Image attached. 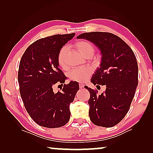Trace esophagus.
<instances>
[{"label": "esophagus", "instance_id": "34e87169", "mask_svg": "<svg viewBox=\"0 0 153 153\" xmlns=\"http://www.w3.org/2000/svg\"><path fill=\"white\" fill-rule=\"evenodd\" d=\"M83 87H84V84L83 83H79V88H83Z\"/></svg>", "mask_w": 153, "mask_h": 153}]
</instances>
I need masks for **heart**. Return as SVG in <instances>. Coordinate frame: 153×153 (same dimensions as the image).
<instances>
[{
    "label": "heart",
    "instance_id": "heart-1",
    "mask_svg": "<svg viewBox=\"0 0 153 153\" xmlns=\"http://www.w3.org/2000/svg\"><path fill=\"white\" fill-rule=\"evenodd\" d=\"M75 47L79 50V52L83 56L93 55L95 52V47L93 44L87 40H79L75 43ZM67 51V47H62L58 54V63L59 66L63 70H66L67 65L65 62V56ZM92 74V70L90 68H79L70 71L69 73V77L71 80L77 82H84L89 78Z\"/></svg>",
    "mask_w": 153,
    "mask_h": 153
}]
</instances>
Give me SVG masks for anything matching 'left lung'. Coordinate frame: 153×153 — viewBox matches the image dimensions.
I'll list each match as a JSON object with an SVG mask.
<instances>
[{"label": "left lung", "mask_w": 153, "mask_h": 153, "mask_svg": "<svg viewBox=\"0 0 153 153\" xmlns=\"http://www.w3.org/2000/svg\"><path fill=\"white\" fill-rule=\"evenodd\" d=\"M97 46L102 57L100 68L91 79L94 85H106V91H97L85 85L91 96L89 116L93 124L104 127L116 125L128 112L138 85L137 58L129 46L111 33H84L77 36Z\"/></svg>", "instance_id": "1"}]
</instances>
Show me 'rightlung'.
Masks as SVG:
<instances>
[{"label": "right lung", "mask_w": 153, "mask_h": 153, "mask_svg": "<svg viewBox=\"0 0 153 153\" xmlns=\"http://www.w3.org/2000/svg\"><path fill=\"white\" fill-rule=\"evenodd\" d=\"M74 35L58 34L39 39L27 48L20 60L18 82L21 97L29 116L40 126L56 128L70 120V104L79 86L72 81L63 84L67 77L58 68V54ZM56 84L64 85L62 91L54 93Z\"/></svg>", "instance_id": "right-lung-1"}]
</instances>
